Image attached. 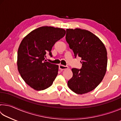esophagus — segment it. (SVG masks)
<instances>
[{"label":"esophagus","mask_w":121,"mask_h":121,"mask_svg":"<svg viewBox=\"0 0 121 121\" xmlns=\"http://www.w3.org/2000/svg\"><path fill=\"white\" fill-rule=\"evenodd\" d=\"M59 68L60 70H65V69H68V66H65V65H60L59 66Z\"/></svg>","instance_id":"34e87169"}]
</instances>
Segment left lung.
Returning a JSON list of instances; mask_svg holds the SVG:
<instances>
[{"mask_svg": "<svg viewBox=\"0 0 121 121\" xmlns=\"http://www.w3.org/2000/svg\"><path fill=\"white\" fill-rule=\"evenodd\" d=\"M65 39L75 57L82 58L80 69L73 68V76L68 81L71 90L78 95L92 91L106 74L107 53L101 40L88 30L67 29Z\"/></svg>", "mask_w": 121, "mask_h": 121, "instance_id": "1", "label": "left lung"}]
</instances>
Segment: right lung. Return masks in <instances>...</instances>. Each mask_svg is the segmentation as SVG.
I'll return each instance as SVG.
<instances>
[{
    "label": "right lung",
    "instance_id": "1",
    "mask_svg": "<svg viewBox=\"0 0 121 121\" xmlns=\"http://www.w3.org/2000/svg\"><path fill=\"white\" fill-rule=\"evenodd\" d=\"M65 34L63 29L43 26L22 39L17 51V69L22 79L32 89L40 91L52 85L59 66L44 60L45 57L48 53L52 56V47Z\"/></svg>",
    "mask_w": 121,
    "mask_h": 121
}]
</instances>
